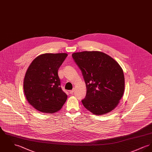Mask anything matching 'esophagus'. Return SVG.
Returning <instances> with one entry per match:
<instances>
[{
	"instance_id": "1",
	"label": "esophagus",
	"mask_w": 152,
	"mask_h": 152,
	"mask_svg": "<svg viewBox=\"0 0 152 152\" xmlns=\"http://www.w3.org/2000/svg\"><path fill=\"white\" fill-rule=\"evenodd\" d=\"M74 89H72L71 91H70L69 92H70V94H72V93H74Z\"/></svg>"
}]
</instances>
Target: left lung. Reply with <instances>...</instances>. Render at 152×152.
Wrapping results in <instances>:
<instances>
[{
	"instance_id": "obj_1",
	"label": "left lung",
	"mask_w": 152,
	"mask_h": 152,
	"mask_svg": "<svg viewBox=\"0 0 152 152\" xmlns=\"http://www.w3.org/2000/svg\"><path fill=\"white\" fill-rule=\"evenodd\" d=\"M72 57L81 70L86 86L83 106L95 115L112 111L124 91V77L120 65L99 51L74 53Z\"/></svg>"
}]
</instances>
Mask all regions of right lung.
Masks as SVG:
<instances>
[{
	"instance_id": "add662e5",
	"label": "right lung",
	"mask_w": 152,
	"mask_h": 152,
	"mask_svg": "<svg viewBox=\"0 0 152 152\" xmlns=\"http://www.w3.org/2000/svg\"><path fill=\"white\" fill-rule=\"evenodd\" d=\"M67 54L45 53L34 59L23 81L25 95L35 109L44 113L60 110L67 100L62 91L58 71Z\"/></svg>"
}]
</instances>
